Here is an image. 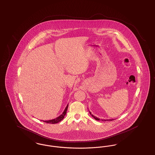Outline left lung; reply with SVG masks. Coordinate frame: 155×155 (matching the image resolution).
I'll use <instances>...</instances> for the list:
<instances>
[{
    "label": "left lung",
    "mask_w": 155,
    "mask_h": 155,
    "mask_svg": "<svg viewBox=\"0 0 155 155\" xmlns=\"http://www.w3.org/2000/svg\"><path fill=\"white\" fill-rule=\"evenodd\" d=\"M89 113H90V114L93 117V118H95L96 120H100V118H98L97 117H95V116H94V115H92V114H91V111H89ZM101 120L102 121H112V120H113V119H101Z\"/></svg>",
    "instance_id": "8db88e82"
}]
</instances>
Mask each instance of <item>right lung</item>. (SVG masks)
Here are the masks:
<instances>
[{
    "label": "right lung",
    "instance_id": "1",
    "mask_svg": "<svg viewBox=\"0 0 155 155\" xmlns=\"http://www.w3.org/2000/svg\"><path fill=\"white\" fill-rule=\"evenodd\" d=\"M68 104L67 105V106L66 107V108H65L64 111L63 112V113H62L61 114H60L59 117H56V118H54V119H52V120H46V121L42 120V121H44L45 123H50V124H56V123H59L60 121H61V120L64 118V116H66L67 113V109H68ZM41 121H42V120H41Z\"/></svg>",
    "mask_w": 155,
    "mask_h": 155
}]
</instances>
